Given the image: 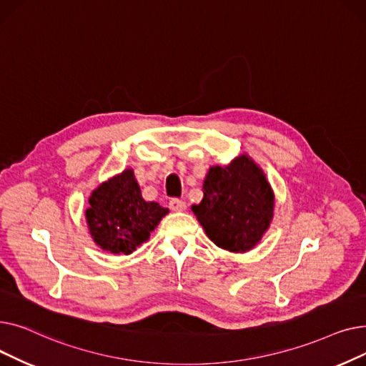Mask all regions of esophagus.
<instances>
[{
	"mask_svg": "<svg viewBox=\"0 0 366 366\" xmlns=\"http://www.w3.org/2000/svg\"><path fill=\"white\" fill-rule=\"evenodd\" d=\"M169 207L173 210V212H182V210L187 209V203L181 199H172L169 202Z\"/></svg>",
	"mask_w": 366,
	"mask_h": 366,
	"instance_id": "obj_1",
	"label": "esophagus"
}]
</instances>
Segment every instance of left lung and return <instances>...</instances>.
Wrapping results in <instances>:
<instances>
[{
    "label": "left lung",
    "mask_w": 366,
    "mask_h": 366,
    "mask_svg": "<svg viewBox=\"0 0 366 366\" xmlns=\"http://www.w3.org/2000/svg\"><path fill=\"white\" fill-rule=\"evenodd\" d=\"M206 236L228 252L254 249L274 217V193L255 160L240 154L227 166H210L203 199L191 206Z\"/></svg>",
    "instance_id": "1"
}]
</instances>
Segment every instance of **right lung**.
Segmentation results:
<instances>
[{"label": "right lung", "instance_id": "add662e5", "mask_svg": "<svg viewBox=\"0 0 366 366\" xmlns=\"http://www.w3.org/2000/svg\"><path fill=\"white\" fill-rule=\"evenodd\" d=\"M169 209L145 202L133 169H124L92 191L86 224L93 242L114 255H130L149 239Z\"/></svg>", "mask_w": 366, "mask_h": 366}]
</instances>
